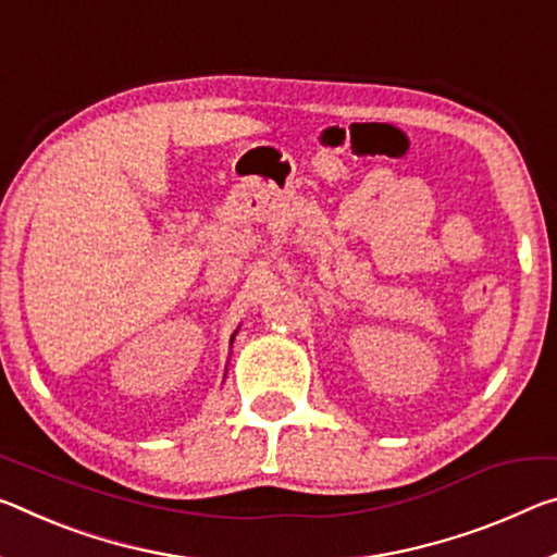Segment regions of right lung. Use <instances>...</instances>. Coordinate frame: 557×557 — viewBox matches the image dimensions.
<instances>
[{
	"label": "right lung",
	"instance_id": "obj_1",
	"mask_svg": "<svg viewBox=\"0 0 557 557\" xmlns=\"http://www.w3.org/2000/svg\"><path fill=\"white\" fill-rule=\"evenodd\" d=\"M235 334H237V330L233 332V337H231V347H233V342H235Z\"/></svg>",
	"mask_w": 557,
	"mask_h": 557
}]
</instances>
